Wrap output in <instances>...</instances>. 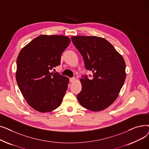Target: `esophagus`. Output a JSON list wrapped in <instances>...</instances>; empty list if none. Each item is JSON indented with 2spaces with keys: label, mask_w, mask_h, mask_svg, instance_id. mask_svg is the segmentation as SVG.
<instances>
[{
  "label": "esophagus",
  "mask_w": 149,
  "mask_h": 149,
  "mask_svg": "<svg viewBox=\"0 0 149 149\" xmlns=\"http://www.w3.org/2000/svg\"><path fill=\"white\" fill-rule=\"evenodd\" d=\"M75 79L74 77H73V78H70V79H69V81H70V83H74V81H75Z\"/></svg>",
  "instance_id": "1"
}]
</instances>
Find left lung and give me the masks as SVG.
<instances>
[{
  "mask_svg": "<svg viewBox=\"0 0 149 149\" xmlns=\"http://www.w3.org/2000/svg\"><path fill=\"white\" fill-rule=\"evenodd\" d=\"M86 69L93 78L80 79L82 85L77 95L79 103L93 112L110 106L118 97L126 80V63L121 55L105 38L97 36H72Z\"/></svg>",
  "mask_w": 149,
  "mask_h": 149,
  "instance_id": "1",
  "label": "left lung"
}]
</instances>
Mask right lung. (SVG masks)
Returning <instances> with one entry per match:
<instances>
[{"mask_svg":"<svg viewBox=\"0 0 149 149\" xmlns=\"http://www.w3.org/2000/svg\"><path fill=\"white\" fill-rule=\"evenodd\" d=\"M70 42L61 35H40L20 51L15 78L22 95L34 110L49 112L61 103L69 80L50 69L60 64V58Z\"/></svg>","mask_w":149,"mask_h":149,"instance_id":"right-lung-1","label":"right lung"}]
</instances>
